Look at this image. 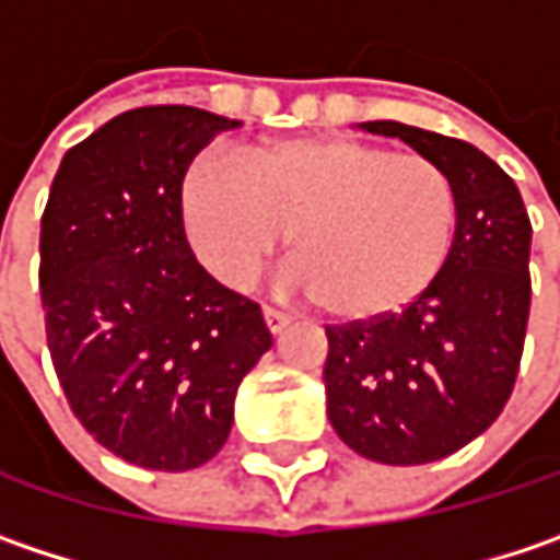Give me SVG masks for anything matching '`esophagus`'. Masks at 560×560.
<instances>
[{
	"instance_id": "34e87169",
	"label": "esophagus",
	"mask_w": 560,
	"mask_h": 560,
	"mask_svg": "<svg viewBox=\"0 0 560 560\" xmlns=\"http://www.w3.org/2000/svg\"><path fill=\"white\" fill-rule=\"evenodd\" d=\"M264 322H267V331L270 335H280L293 318L287 315V312H280V308H270V305H264Z\"/></svg>"
}]
</instances>
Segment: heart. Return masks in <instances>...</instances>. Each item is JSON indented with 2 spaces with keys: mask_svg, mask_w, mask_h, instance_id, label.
Wrapping results in <instances>:
<instances>
[{
  "mask_svg": "<svg viewBox=\"0 0 560 560\" xmlns=\"http://www.w3.org/2000/svg\"><path fill=\"white\" fill-rule=\"evenodd\" d=\"M194 252L245 287L290 232V283L335 318H382L436 280L456 232V187L420 152L370 140H283L242 162L200 159L180 190Z\"/></svg>",
  "mask_w": 560,
  "mask_h": 560,
  "instance_id": "obj_1",
  "label": "heart"
}]
</instances>
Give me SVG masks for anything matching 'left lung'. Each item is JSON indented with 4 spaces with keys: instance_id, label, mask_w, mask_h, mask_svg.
Instances as JSON below:
<instances>
[{
    "instance_id": "obj_1",
    "label": "left lung",
    "mask_w": 560,
    "mask_h": 560,
    "mask_svg": "<svg viewBox=\"0 0 560 560\" xmlns=\"http://www.w3.org/2000/svg\"><path fill=\"white\" fill-rule=\"evenodd\" d=\"M363 130L433 159L456 187L459 217L453 248L418 300L325 328L328 418L366 459L423 465L485 433L513 392L533 300V225L513 178L471 142L398 120Z\"/></svg>"
}]
</instances>
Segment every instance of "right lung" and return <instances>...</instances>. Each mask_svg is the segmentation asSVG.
Returning <instances> with one entry per match:
<instances>
[{
	"mask_svg": "<svg viewBox=\"0 0 560 560\" xmlns=\"http://www.w3.org/2000/svg\"><path fill=\"white\" fill-rule=\"evenodd\" d=\"M232 127L187 104L124 110L62 155L40 217L57 380L79 423L140 468L213 459L273 343L258 302L213 280L184 235V175Z\"/></svg>",
	"mask_w": 560,
	"mask_h": 560,
	"instance_id": "add662e5",
	"label": "right lung"
}]
</instances>
